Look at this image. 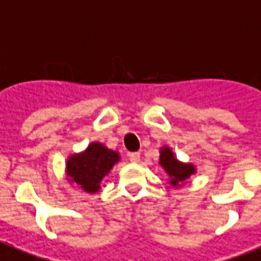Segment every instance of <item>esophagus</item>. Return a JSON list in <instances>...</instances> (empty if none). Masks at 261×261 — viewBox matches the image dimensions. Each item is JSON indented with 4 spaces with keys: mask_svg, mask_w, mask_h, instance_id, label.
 Instances as JSON below:
<instances>
[{
    "mask_svg": "<svg viewBox=\"0 0 261 261\" xmlns=\"http://www.w3.org/2000/svg\"><path fill=\"white\" fill-rule=\"evenodd\" d=\"M129 160H130L132 163H139V161H140V153H138V151L129 153Z\"/></svg>",
    "mask_w": 261,
    "mask_h": 261,
    "instance_id": "34e87169",
    "label": "esophagus"
}]
</instances>
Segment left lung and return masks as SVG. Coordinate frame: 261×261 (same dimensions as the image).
<instances>
[{
	"label": "left lung",
	"instance_id": "obj_1",
	"mask_svg": "<svg viewBox=\"0 0 261 261\" xmlns=\"http://www.w3.org/2000/svg\"><path fill=\"white\" fill-rule=\"evenodd\" d=\"M160 165L170 176V184L178 186L180 182L186 180L191 175L195 174V167L192 164H184L175 159L174 153L168 147H163L160 151Z\"/></svg>",
	"mask_w": 261,
	"mask_h": 261
}]
</instances>
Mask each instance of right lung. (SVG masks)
<instances>
[{
	"label": "right lung",
	"instance_id": "right-lung-1",
	"mask_svg": "<svg viewBox=\"0 0 261 261\" xmlns=\"http://www.w3.org/2000/svg\"><path fill=\"white\" fill-rule=\"evenodd\" d=\"M119 161L117 151L107 149L101 143H91L86 151L73 154L68 160L66 175L87 193H96L100 189L102 178Z\"/></svg>",
	"mask_w": 261,
	"mask_h": 261
}]
</instances>
